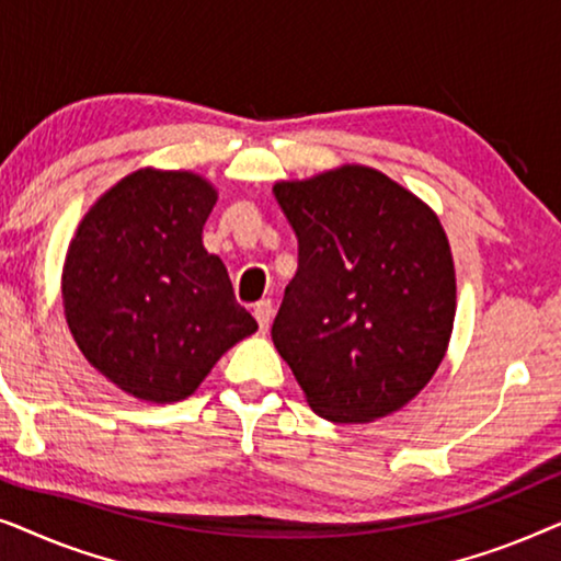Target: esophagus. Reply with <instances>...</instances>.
Returning a JSON list of instances; mask_svg holds the SVG:
<instances>
[{"label":"esophagus","instance_id":"34e87169","mask_svg":"<svg viewBox=\"0 0 561 561\" xmlns=\"http://www.w3.org/2000/svg\"><path fill=\"white\" fill-rule=\"evenodd\" d=\"M252 313H255L260 332H267V327H271V321H273V304L265 301V298H263V301L255 304V309H252Z\"/></svg>","mask_w":561,"mask_h":561}]
</instances>
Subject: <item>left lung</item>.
Masks as SVG:
<instances>
[{
  "label": "left lung",
  "mask_w": 561,
  "mask_h": 561,
  "mask_svg": "<svg viewBox=\"0 0 561 561\" xmlns=\"http://www.w3.org/2000/svg\"><path fill=\"white\" fill-rule=\"evenodd\" d=\"M298 237V271L273 344L306 401L334 424H365L416 398L447 352L457 311L442 221L367 165L273 186Z\"/></svg>",
  "instance_id": "1"
}]
</instances>
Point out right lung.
I'll return each instance as SVG.
<instances>
[{
  "label": "right lung",
  "mask_w": 561,
  "mask_h": 561,
  "mask_svg": "<svg viewBox=\"0 0 561 561\" xmlns=\"http://www.w3.org/2000/svg\"><path fill=\"white\" fill-rule=\"evenodd\" d=\"M217 188L191 171L140 168L99 196L64 265V309L83 357L150 403L188 398L257 321L202 232Z\"/></svg>",
  "instance_id": "right-lung-1"
}]
</instances>
